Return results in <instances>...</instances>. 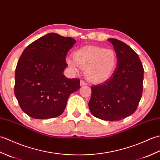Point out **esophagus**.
<instances>
[{
    "mask_svg": "<svg viewBox=\"0 0 160 160\" xmlns=\"http://www.w3.org/2000/svg\"><path fill=\"white\" fill-rule=\"evenodd\" d=\"M87 83L86 82H84V80H81L80 81V86H87Z\"/></svg>",
    "mask_w": 160,
    "mask_h": 160,
    "instance_id": "1",
    "label": "esophagus"
}]
</instances>
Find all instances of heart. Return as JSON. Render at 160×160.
I'll use <instances>...</instances> for the list:
<instances>
[{"mask_svg":"<svg viewBox=\"0 0 160 160\" xmlns=\"http://www.w3.org/2000/svg\"><path fill=\"white\" fill-rule=\"evenodd\" d=\"M66 62L71 69L78 71V67L85 71L91 82L101 83L109 79L116 69L118 57L113 49L88 45L73 53V60L68 57Z\"/></svg>","mask_w":160,"mask_h":160,"instance_id":"heart-1","label":"heart"}]
</instances>
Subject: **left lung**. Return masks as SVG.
<instances>
[{
  "mask_svg": "<svg viewBox=\"0 0 160 160\" xmlns=\"http://www.w3.org/2000/svg\"><path fill=\"white\" fill-rule=\"evenodd\" d=\"M118 57V64L109 79L91 87L89 108L93 116L117 121L136 111L143 89L144 68L138 54L127 44L108 38Z\"/></svg>",
  "mask_w": 160,
  "mask_h": 160,
  "instance_id": "1",
  "label": "left lung"
}]
</instances>
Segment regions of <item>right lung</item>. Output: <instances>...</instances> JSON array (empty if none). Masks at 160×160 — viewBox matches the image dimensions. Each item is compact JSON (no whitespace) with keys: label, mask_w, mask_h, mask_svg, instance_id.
I'll list each match as a JSON object with an SVG mask.
<instances>
[{"label":"right lung","mask_w":160,"mask_h":160,"mask_svg":"<svg viewBox=\"0 0 160 160\" xmlns=\"http://www.w3.org/2000/svg\"><path fill=\"white\" fill-rule=\"evenodd\" d=\"M76 42L50 33L30 44L17 63L14 93L20 108L35 119L59 116L69 96L80 88V80L63 74L67 52Z\"/></svg>","instance_id":"right-lung-1"}]
</instances>
